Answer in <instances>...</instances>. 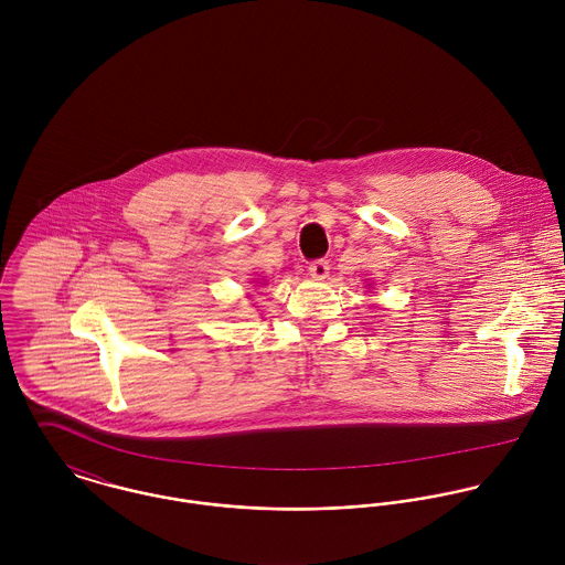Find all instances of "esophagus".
<instances>
[{"instance_id": "esophagus-1", "label": "esophagus", "mask_w": 565, "mask_h": 565, "mask_svg": "<svg viewBox=\"0 0 565 565\" xmlns=\"http://www.w3.org/2000/svg\"><path fill=\"white\" fill-rule=\"evenodd\" d=\"M328 269H330V265H328V260H313L311 265H309V274L316 278V280H323L326 276H328Z\"/></svg>"}]
</instances>
